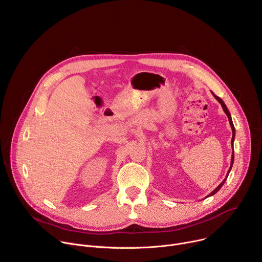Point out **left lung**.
<instances>
[{
    "mask_svg": "<svg viewBox=\"0 0 262 262\" xmlns=\"http://www.w3.org/2000/svg\"><path fill=\"white\" fill-rule=\"evenodd\" d=\"M212 93V95L214 96V98L221 103V105H222V107H223V110H224V112H225L226 113V115H227V117H228V120H229V123H230V126H231V129H232V140H231V146H232V148H233V142H234V138H235V128H234V125H233V122H232V118H231V115H230V113H229V111H228V108H227V106H226V104L224 103V101L219 97V96H216V95H214V93L213 92H211ZM233 162H234V150L232 149V156H231V164H230V167H229V170H228V172H227V175H226V177H225V179H224L217 186H216V189L215 190H213L208 196H206L205 198H207V197H210V196H212V195H214L223 186V184L225 183V181H226V179H227V177H228V175H229V173H230V171H231V169H232V166H233Z\"/></svg>",
    "mask_w": 262,
    "mask_h": 262,
    "instance_id": "left-lung-1",
    "label": "left lung"
}]
</instances>
